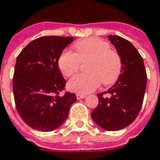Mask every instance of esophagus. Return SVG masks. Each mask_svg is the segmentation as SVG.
Wrapping results in <instances>:
<instances>
[{
	"label": "esophagus",
	"instance_id": "34e87169",
	"mask_svg": "<svg viewBox=\"0 0 160 160\" xmlns=\"http://www.w3.org/2000/svg\"><path fill=\"white\" fill-rule=\"evenodd\" d=\"M76 98L78 100H80V99H83V98H86V95H83V94H76Z\"/></svg>",
	"mask_w": 160,
	"mask_h": 160
}]
</instances>
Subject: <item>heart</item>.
Returning a JSON list of instances; mask_svg holds the SVG:
<instances>
[{
    "mask_svg": "<svg viewBox=\"0 0 160 160\" xmlns=\"http://www.w3.org/2000/svg\"><path fill=\"white\" fill-rule=\"evenodd\" d=\"M76 54L66 50L58 58V68L64 76L76 73L80 62H89L86 70L89 73L77 74L68 81L71 92L86 94L95 91L101 82L112 85L119 79L122 71V61L116 51L110 49L108 42L98 38H87L74 45Z\"/></svg>",
    "mask_w": 160,
    "mask_h": 160,
    "instance_id": "obj_1",
    "label": "heart"
}]
</instances>
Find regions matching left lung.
<instances>
[{
	"label": "left lung",
	"instance_id": "1",
	"mask_svg": "<svg viewBox=\"0 0 160 160\" xmlns=\"http://www.w3.org/2000/svg\"><path fill=\"white\" fill-rule=\"evenodd\" d=\"M108 38L121 58L122 71L111 88L98 93L99 103L91 115L104 130L119 131L131 125L140 112L146 91L147 73L142 58L130 41L118 35Z\"/></svg>",
	"mask_w": 160,
	"mask_h": 160
}]
</instances>
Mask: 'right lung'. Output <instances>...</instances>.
Here are the masks:
<instances>
[{
    "label": "right lung",
    "mask_w": 160,
    "mask_h": 160,
    "mask_svg": "<svg viewBox=\"0 0 160 160\" xmlns=\"http://www.w3.org/2000/svg\"><path fill=\"white\" fill-rule=\"evenodd\" d=\"M74 37L42 36L29 42L16 60L13 74L15 105L20 117L31 128L52 131L68 118L75 94L66 92V80L58 68L62 51Z\"/></svg>",
    "instance_id": "add662e5"
}]
</instances>
